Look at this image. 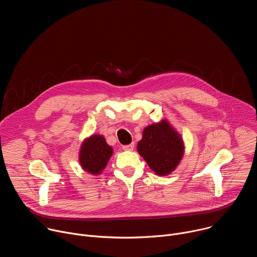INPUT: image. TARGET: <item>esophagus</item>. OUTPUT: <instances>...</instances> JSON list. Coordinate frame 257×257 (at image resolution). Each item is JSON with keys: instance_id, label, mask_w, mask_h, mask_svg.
<instances>
[{"instance_id": "34e87169", "label": "esophagus", "mask_w": 257, "mask_h": 257, "mask_svg": "<svg viewBox=\"0 0 257 257\" xmlns=\"http://www.w3.org/2000/svg\"><path fill=\"white\" fill-rule=\"evenodd\" d=\"M134 146H135V144L134 143H131V144H128V145H124L123 146V150L124 151H128V152H132L133 150H134Z\"/></svg>"}]
</instances>
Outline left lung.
I'll list each match as a JSON object with an SVG mask.
<instances>
[{
    "label": "left lung",
    "instance_id": "obj_1",
    "mask_svg": "<svg viewBox=\"0 0 257 257\" xmlns=\"http://www.w3.org/2000/svg\"><path fill=\"white\" fill-rule=\"evenodd\" d=\"M184 141L165 119L145 127L137 152L159 176L171 174L184 156Z\"/></svg>",
    "mask_w": 257,
    "mask_h": 257
}]
</instances>
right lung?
I'll list each match as a JSON object with an SVG mask.
<instances>
[{
	"mask_svg": "<svg viewBox=\"0 0 257 257\" xmlns=\"http://www.w3.org/2000/svg\"><path fill=\"white\" fill-rule=\"evenodd\" d=\"M113 152V148L106 143L102 135H91L85 138L80 146L79 164L84 171L97 176L106 167Z\"/></svg>",
	"mask_w": 257,
	"mask_h": 257,
	"instance_id": "add662e5",
	"label": "right lung"
}]
</instances>
